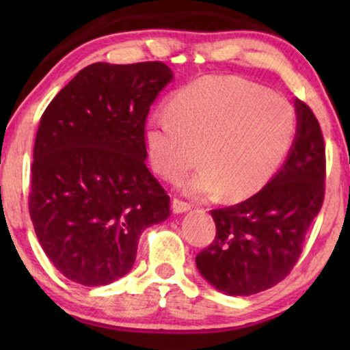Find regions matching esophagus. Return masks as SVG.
<instances>
[{"label":"esophagus","instance_id":"1","mask_svg":"<svg viewBox=\"0 0 350 350\" xmlns=\"http://www.w3.org/2000/svg\"><path fill=\"white\" fill-rule=\"evenodd\" d=\"M189 208H191V204L185 202V200H181L178 198H174V200H172V210H174V213L188 212Z\"/></svg>","mask_w":350,"mask_h":350}]
</instances>
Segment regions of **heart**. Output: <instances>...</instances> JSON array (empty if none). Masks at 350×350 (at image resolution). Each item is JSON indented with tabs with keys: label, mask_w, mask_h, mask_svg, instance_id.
<instances>
[{
	"label": "heart",
	"mask_w": 350,
	"mask_h": 350,
	"mask_svg": "<svg viewBox=\"0 0 350 350\" xmlns=\"http://www.w3.org/2000/svg\"><path fill=\"white\" fill-rule=\"evenodd\" d=\"M296 133L288 100L234 76H205L180 89L170 109L152 113L145 124V148L157 174L174 180L193 165L183 181L191 196L223 189L229 199L252 196L265 186Z\"/></svg>",
	"instance_id": "obj_1"
}]
</instances>
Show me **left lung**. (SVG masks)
Masks as SVG:
<instances>
[{"instance_id": "left-lung-1", "label": "left lung", "mask_w": 350, "mask_h": 350, "mask_svg": "<svg viewBox=\"0 0 350 350\" xmlns=\"http://www.w3.org/2000/svg\"><path fill=\"white\" fill-rule=\"evenodd\" d=\"M298 127L285 164L252 198L212 210L217 236L196 256L215 288L232 296L260 293L285 279L325 196V143L312 109L296 100Z\"/></svg>"}]
</instances>
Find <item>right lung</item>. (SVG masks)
<instances>
[{"instance_id":"add662e5","label":"right lung","mask_w":350,"mask_h":350,"mask_svg":"<svg viewBox=\"0 0 350 350\" xmlns=\"http://www.w3.org/2000/svg\"><path fill=\"white\" fill-rule=\"evenodd\" d=\"M174 78L162 62L85 66L42 113L28 208L38 241L66 279L108 285L132 269L140 234L169 218L146 167L150 107Z\"/></svg>"}]
</instances>
